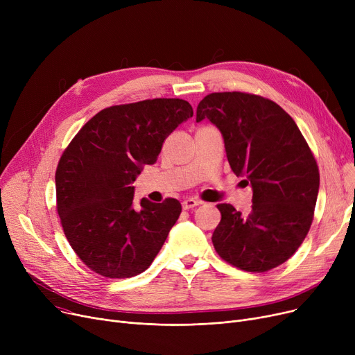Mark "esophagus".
<instances>
[{
	"mask_svg": "<svg viewBox=\"0 0 355 355\" xmlns=\"http://www.w3.org/2000/svg\"><path fill=\"white\" fill-rule=\"evenodd\" d=\"M198 204H200V201L196 200V198H185V200L182 201V209H184V210H190V209L197 207Z\"/></svg>",
	"mask_w": 355,
	"mask_h": 355,
	"instance_id": "esophagus-1",
	"label": "esophagus"
}]
</instances>
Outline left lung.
<instances>
[{
  "label": "left lung",
  "instance_id": "obj_1",
  "mask_svg": "<svg viewBox=\"0 0 355 355\" xmlns=\"http://www.w3.org/2000/svg\"><path fill=\"white\" fill-rule=\"evenodd\" d=\"M221 132L229 164L253 190L241 214L218 204L213 245L221 259L248 272H266L301 246L320 190L318 165L300 128L275 102L241 92L210 93L197 106Z\"/></svg>",
  "mask_w": 355,
  "mask_h": 355
}]
</instances>
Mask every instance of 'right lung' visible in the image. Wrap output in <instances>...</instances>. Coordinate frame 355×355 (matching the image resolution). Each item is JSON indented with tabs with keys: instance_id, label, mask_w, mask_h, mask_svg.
<instances>
[{
	"instance_id": "obj_1",
	"label": "right lung",
	"mask_w": 355,
	"mask_h": 355,
	"mask_svg": "<svg viewBox=\"0 0 355 355\" xmlns=\"http://www.w3.org/2000/svg\"><path fill=\"white\" fill-rule=\"evenodd\" d=\"M193 116L182 99L110 106L79 130L55 171L58 213L71 249L105 277L149 268L181 213L175 198L134 206V181L157 161L165 138Z\"/></svg>"
}]
</instances>
